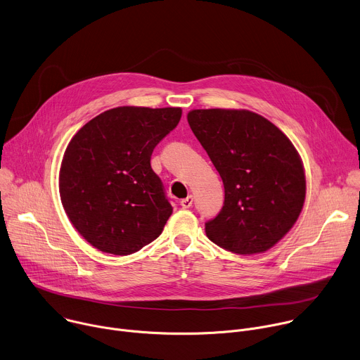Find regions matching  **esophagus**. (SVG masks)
Here are the masks:
<instances>
[{"mask_svg": "<svg viewBox=\"0 0 360 360\" xmlns=\"http://www.w3.org/2000/svg\"><path fill=\"white\" fill-rule=\"evenodd\" d=\"M192 203H193V196H192V195H188L186 198L181 199V207H182L184 210L191 208V207H192Z\"/></svg>", "mask_w": 360, "mask_h": 360, "instance_id": "obj_1", "label": "esophagus"}]
</instances>
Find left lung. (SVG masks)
I'll return each mask as SVG.
<instances>
[{"instance_id":"1","label":"left lung","mask_w":360,"mask_h":360,"mask_svg":"<svg viewBox=\"0 0 360 360\" xmlns=\"http://www.w3.org/2000/svg\"><path fill=\"white\" fill-rule=\"evenodd\" d=\"M188 122L219 172L225 200L207 236L239 255L271 249L295 225L306 181L297 150L266 118L246 110H193Z\"/></svg>"}]
</instances>
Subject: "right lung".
Returning a JSON list of instances; mask_svg holds the SVG:
<instances>
[{"mask_svg":"<svg viewBox=\"0 0 360 360\" xmlns=\"http://www.w3.org/2000/svg\"><path fill=\"white\" fill-rule=\"evenodd\" d=\"M181 115V108L118 107L86 122L68 143L60 171L63 207L101 252L131 255L161 235L172 205L150 155Z\"/></svg>","mask_w":360,"mask_h":360,"instance_id":"add662e5","label":"right lung"}]
</instances>
